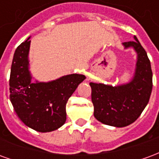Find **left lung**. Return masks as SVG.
I'll use <instances>...</instances> for the list:
<instances>
[{
	"instance_id": "8db88e82",
	"label": "left lung",
	"mask_w": 159,
	"mask_h": 159,
	"mask_svg": "<svg viewBox=\"0 0 159 159\" xmlns=\"http://www.w3.org/2000/svg\"><path fill=\"white\" fill-rule=\"evenodd\" d=\"M134 41L123 42L124 48H133L137 53L135 71L129 83L111 86L90 83L94 117L100 123L122 128L140 117L150 99L152 71L147 52L136 36Z\"/></svg>"
}]
</instances>
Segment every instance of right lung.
Here are the masks:
<instances>
[{
	"label": "right lung",
	"mask_w": 159,
	"mask_h": 159,
	"mask_svg": "<svg viewBox=\"0 0 159 159\" xmlns=\"http://www.w3.org/2000/svg\"><path fill=\"white\" fill-rule=\"evenodd\" d=\"M30 37L17 48L12 59L10 100L26 126L46 133L58 129L66 121V103L84 75L70 74L48 83L31 82L29 70Z\"/></svg>",
	"instance_id": "obj_1"
}]
</instances>
